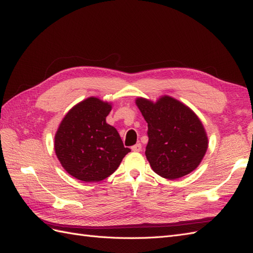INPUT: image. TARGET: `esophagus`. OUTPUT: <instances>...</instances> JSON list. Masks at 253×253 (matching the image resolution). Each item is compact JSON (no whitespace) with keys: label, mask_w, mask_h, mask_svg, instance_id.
Returning <instances> with one entry per match:
<instances>
[{"label":"esophagus","mask_w":253,"mask_h":253,"mask_svg":"<svg viewBox=\"0 0 253 253\" xmlns=\"http://www.w3.org/2000/svg\"><path fill=\"white\" fill-rule=\"evenodd\" d=\"M131 149H132L133 151H136V152L140 151V150H141V145H140V143H137L136 145H134V146H132V148H131Z\"/></svg>","instance_id":"1"}]
</instances>
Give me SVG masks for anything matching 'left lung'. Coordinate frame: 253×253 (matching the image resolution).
Masks as SVG:
<instances>
[{"label": "left lung", "mask_w": 253, "mask_h": 253, "mask_svg": "<svg viewBox=\"0 0 253 253\" xmlns=\"http://www.w3.org/2000/svg\"><path fill=\"white\" fill-rule=\"evenodd\" d=\"M135 103L148 123L145 153L153 171L173 180L198 168L207 151L208 137L193 110L169 95L157 102L137 97Z\"/></svg>", "instance_id": "1"}]
</instances>
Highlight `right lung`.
I'll return each instance as SVG.
<instances>
[{
  "label": "right lung",
  "instance_id": "obj_1",
  "mask_svg": "<svg viewBox=\"0 0 253 253\" xmlns=\"http://www.w3.org/2000/svg\"><path fill=\"white\" fill-rule=\"evenodd\" d=\"M112 104L91 96L72 107L54 135V151L63 169L84 182L105 179L127 152L119 133L106 122Z\"/></svg>",
  "mask_w": 253,
  "mask_h": 253
}]
</instances>
